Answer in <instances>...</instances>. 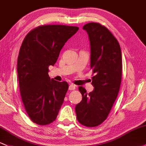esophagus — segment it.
I'll use <instances>...</instances> for the list:
<instances>
[{
    "label": "esophagus",
    "instance_id": "esophagus-1",
    "mask_svg": "<svg viewBox=\"0 0 146 146\" xmlns=\"http://www.w3.org/2000/svg\"><path fill=\"white\" fill-rule=\"evenodd\" d=\"M75 88H76V86L74 84H70V86H69V90H74Z\"/></svg>",
    "mask_w": 146,
    "mask_h": 146
}]
</instances>
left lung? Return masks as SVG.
Returning <instances> with one entry per match:
<instances>
[{
  "instance_id": "1",
  "label": "left lung",
  "mask_w": 146,
  "mask_h": 146,
  "mask_svg": "<svg viewBox=\"0 0 146 146\" xmlns=\"http://www.w3.org/2000/svg\"><path fill=\"white\" fill-rule=\"evenodd\" d=\"M90 45V69L94 90L86 92L80 86L82 100L75 106L78 121L89 127L98 126L107 117L120 90L122 54L120 44L106 27L98 23L83 26Z\"/></svg>"
}]
</instances>
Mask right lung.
I'll list each match as a JSON object with an SVG mask.
<instances>
[{"label": "right lung", "instance_id": "add662e5", "mask_svg": "<svg viewBox=\"0 0 146 146\" xmlns=\"http://www.w3.org/2000/svg\"><path fill=\"white\" fill-rule=\"evenodd\" d=\"M79 30L64 25L40 26L25 37L17 59V73L21 100L31 120L46 125L56 120L69 85L48 76L69 39Z\"/></svg>", "mask_w": 146, "mask_h": 146}]
</instances>
